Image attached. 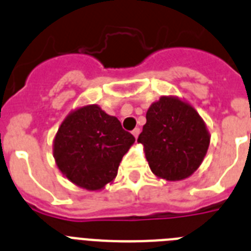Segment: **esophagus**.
Masks as SVG:
<instances>
[{
    "label": "esophagus",
    "instance_id": "esophagus-1",
    "mask_svg": "<svg viewBox=\"0 0 251 251\" xmlns=\"http://www.w3.org/2000/svg\"><path fill=\"white\" fill-rule=\"evenodd\" d=\"M139 133H141V129H139V128H134V129L132 130V134L134 136V138H136V139L138 138Z\"/></svg>",
    "mask_w": 251,
    "mask_h": 251
}]
</instances>
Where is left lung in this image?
<instances>
[{"instance_id": "1", "label": "left lung", "mask_w": 251, "mask_h": 251, "mask_svg": "<svg viewBox=\"0 0 251 251\" xmlns=\"http://www.w3.org/2000/svg\"><path fill=\"white\" fill-rule=\"evenodd\" d=\"M138 137L151 171L158 178L181 181L200 167L210 133L194 106L174 95L151 104Z\"/></svg>"}]
</instances>
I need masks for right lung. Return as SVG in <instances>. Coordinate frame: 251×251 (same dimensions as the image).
Segmentation results:
<instances>
[{"mask_svg": "<svg viewBox=\"0 0 251 251\" xmlns=\"http://www.w3.org/2000/svg\"><path fill=\"white\" fill-rule=\"evenodd\" d=\"M134 137L97 104L79 106L65 117L52 143L55 163L66 178L88 191L112 183Z\"/></svg>", "mask_w": 251, "mask_h": 251, "instance_id": "1", "label": "right lung"}]
</instances>
